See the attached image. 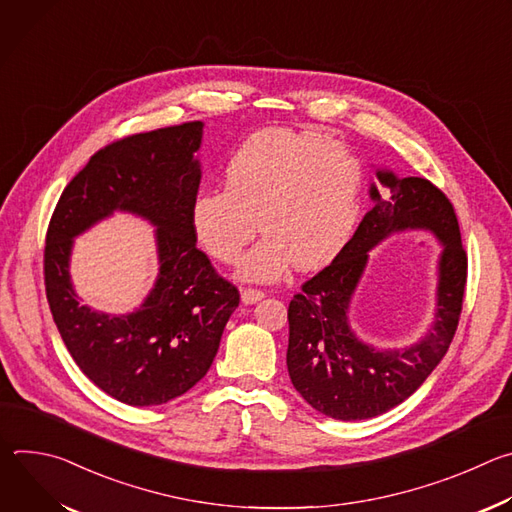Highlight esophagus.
Wrapping results in <instances>:
<instances>
[{
	"label": "esophagus",
	"mask_w": 512,
	"mask_h": 512,
	"mask_svg": "<svg viewBox=\"0 0 512 512\" xmlns=\"http://www.w3.org/2000/svg\"><path fill=\"white\" fill-rule=\"evenodd\" d=\"M263 298H265V294H263L261 289H243V294H241V300H243L245 306L257 304V302L263 300Z\"/></svg>",
	"instance_id": "esophagus-1"
}]
</instances>
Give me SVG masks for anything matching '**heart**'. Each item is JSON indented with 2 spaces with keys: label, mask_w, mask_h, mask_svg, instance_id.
<instances>
[{
  "label": "heart",
  "mask_w": 512,
  "mask_h": 512,
  "mask_svg": "<svg viewBox=\"0 0 512 512\" xmlns=\"http://www.w3.org/2000/svg\"><path fill=\"white\" fill-rule=\"evenodd\" d=\"M362 188V164L344 145L308 131L263 129L229 158L225 188L194 196L190 225L212 259L235 263L259 221L265 237L239 273L275 281L291 263L314 269L344 247L358 221Z\"/></svg>",
  "instance_id": "heart-1"
}]
</instances>
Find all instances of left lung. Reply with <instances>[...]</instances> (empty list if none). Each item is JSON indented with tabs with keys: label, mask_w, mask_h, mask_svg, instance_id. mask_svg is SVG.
<instances>
[{
	"label": "left lung",
	"mask_w": 512,
	"mask_h": 512,
	"mask_svg": "<svg viewBox=\"0 0 512 512\" xmlns=\"http://www.w3.org/2000/svg\"><path fill=\"white\" fill-rule=\"evenodd\" d=\"M385 190L371 184L373 208L334 261L302 285L289 302L287 371L296 391L320 413L371 419L411 397L440 364L454 340L468 275L458 218L446 194L425 178L377 170ZM429 230L443 243L436 314L428 334L405 349H375L355 338L349 302L368 251L399 230Z\"/></svg>",
	"instance_id": "left-lung-1"
}]
</instances>
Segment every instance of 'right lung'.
<instances>
[{"mask_svg": "<svg viewBox=\"0 0 512 512\" xmlns=\"http://www.w3.org/2000/svg\"><path fill=\"white\" fill-rule=\"evenodd\" d=\"M202 127L190 121L109 143L64 188L48 225L44 283L54 324L79 369L125 405H162L192 389L239 306V289L214 271L190 225ZM115 209L159 227V279L123 317L81 305L67 271L74 237Z\"/></svg>", "mask_w": 512, "mask_h": 512, "instance_id": "right-lung-1", "label": "right lung"}]
</instances>
